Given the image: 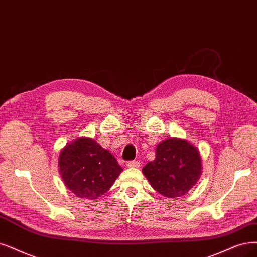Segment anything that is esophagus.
Masks as SVG:
<instances>
[{"label": "esophagus", "instance_id": "obj_1", "mask_svg": "<svg viewBox=\"0 0 257 257\" xmlns=\"http://www.w3.org/2000/svg\"><path fill=\"white\" fill-rule=\"evenodd\" d=\"M126 165L129 168H135V167H139L140 166V162H139V161H128V162L126 163Z\"/></svg>", "mask_w": 257, "mask_h": 257}]
</instances>
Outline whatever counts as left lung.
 Wrapping results in <instances>:
<instances>
[{
  "mask_svg": "<svg viewBox=\"0 0 257 257\" xmlns=\"http://www.w3.org/2000/svg\"><path fill=\"white\" fill-rule=\"evenodd\" d=\"M143 174L159 194L181 197L200 177V155L185 140L167 139L157 146L156 159L143 167Z\"/></svg>",
  "mask_w": 257,
  "mask_h": 257,
  "instance_id": "8db88e82",
  "label": "left lung"
}]
</instances>
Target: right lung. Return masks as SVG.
<instances>
[{
  "label": "right lung",
  "mask_w": 257,
  "mask_h": 257,
  "mask_svg": "<svg viewBox=\"0 0 257 257\" xmlns=\"http://www.w3.org/2000/svg\"><path fill=\"white\" fill-rule=\"evenodd\" d=\"M59 170L64 184L75 196L93 200L108 191L122 168L97 142L80 138L61 151Z\"/></svg>",
  "instance_id": "1"
}]
</instances>
